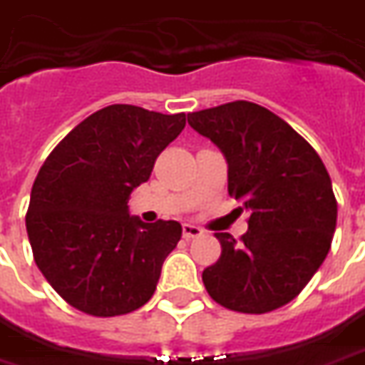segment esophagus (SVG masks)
<instances>
[{"instance_id": "1", "label": "esophagus", "mask_w": 365, "mask_h": 365, "mask_svg": "<svg viewBox=\"0 0 365 365\" xmlns=\"http://www.w3.org/2000/svg\"><path fill=\"white\" fill-rule=\"evenodd\" d=\"M202 233H204V231H202L198 225H192V223H185V225H182V235H185V239H188V241H190V239L200 237Z\"/></svg>"}]
</instances>
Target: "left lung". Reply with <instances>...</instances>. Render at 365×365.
Wrapping results in <instances>:
<instances>
[{
    "instance_id": "1",
    "label": "left lung",
    "mask_w": 365,
    "mask_h": 365,
    "mask_svg": "<svg viewBox=\"0 0 365 365\" xmlns=\"http://www.w3.org/2000/svg\"><path fill=\"white\" fill-rule=\"evenodd\" d=\"M227 161V190L249 212L241 241L215 233L220 260L202 272L212 299L241 313L292 302L331 249L336 198L321 157L268 108L249 101L188 114Z\"/></svg>"
}]
</instances>
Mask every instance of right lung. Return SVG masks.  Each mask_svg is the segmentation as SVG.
<instances>
[{
  "label": "right lung",
  "instance_id": "obj_1",
  "mask_svg": "<svg viewBox=\"0 0 365 365\" xmlns=\"http://www.w3.org/2000/svg\"><path fill=\"white\" fill-rule=\"evenodd\" d=\"M185 124V113L110 105L73 128L41 167L26 233L36 267L71 307L114 317L150 302L182 227L143 223L128 198Z\"/></svg>",
  "mask_w": 365,
  "mask_h": 365
}]
</instances>
